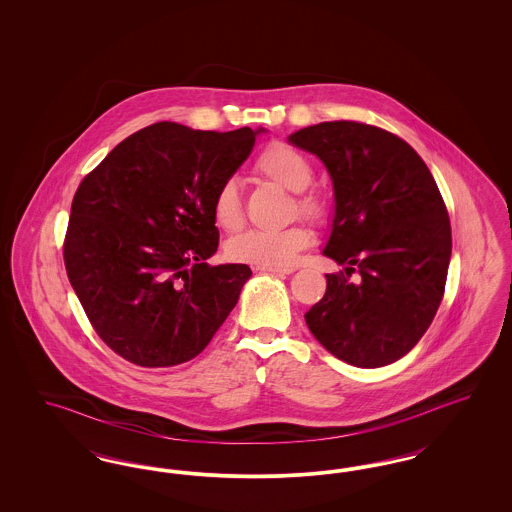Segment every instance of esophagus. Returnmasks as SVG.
Instances as JSON below:
<instances>
[{"instance_id": "esophagus-1", "label": "esophagus", "mask_w": 512, "mask_h": 512, "mask_svg": "<svg viewBox=\"0 0 512 512\" xmlns=\"http://www.w3.org/2000/svg\"><path fill=\"white\" fill-rule=\"evenodd\" d=\"M259 272H267V274H292L295 268H280V267H255Z\"/></svg>"}]
</instances>
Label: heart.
Here are the masks:
<instances>
[{"label":"heart","mask_w":512,"mask_h":512,"mask_svg":"<svg viewBox=\"0 0 512 512\" xmlns=\"http://www.w3.org/2000/svg\"><path fill=\"white\" fill-rule=\"evenodd\" d=\"M255 171L280 186L299 192L297 207L299 213L309 219H322L324 201L317 194H307L315 169L311 159L297 147L274 142L265 147L257 161ZM213 219L224 230H238L244 222V205L240 184L236 178H226L219 184L211 203ZM311 230L303 224H293L282 230L253 228L232 238L226 244V253L236 263H247L257 267H290L297 253L311 245Z\"/></svg>","instance_id":"b5f03b06"}]
</instances>
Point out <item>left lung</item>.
Instances as JSON below:
<instances>
[{
	"label": "left lung",
	"instance_id": "left-lung-1",
	"mask_svg": "<svg viewBox=\"0 0 512 512\" xmlns=\"http://www.w3.org/2000/svg\"><path fill=\"white\" fill-rule=\"evenodd\" d=\"M324 163L334 219L322 253L345 274L305 320L347 365L378 368L407 355L438 313L451 259V224L438 184L405 140L363 122H320L290 134ZM360 278L349 281L351 271Z\"/></svg>",
	"mask_w": 512,
	"mask_h": 512
}]
</instances>
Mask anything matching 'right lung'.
Listing matches in <instances>:
<instances>
[{
    "label": "right lung",
    "mask_w": 512,
    "mask_h": 512,
    "mask_svg": "<svg viewBox=\"0 0 512 512\" xmlns=\"http://www.w3.org/2000/svg\"><path fill=\"white\" fill-rule=\"evenodd\" d=\"M261 132L155 122L80 182L65 267L94 330L122 359L186 363L236 307L251 268L207 265L219 247L211 203Z\"/></svg>",
    "instance_id": "right-lung-1"
}]
</instances>
